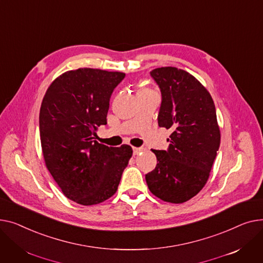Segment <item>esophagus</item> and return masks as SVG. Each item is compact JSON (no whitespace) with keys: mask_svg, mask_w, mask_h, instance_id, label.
Segmentation results:
<instances>
[{"mask_svg":"<svg viewBox=\"0 0 263 263\" xmlns=\"http://www.w3.org/2000/svg\"><path fill=\"white\" fill-rule=\"evenodd\" d=\"M143 151L142 147H134L133 152H134V155H138V154H140Z\"/></svg>","mask_w":263,"mask_h":263,"instance_id":"1","label":"esophagus"}]
</instances>
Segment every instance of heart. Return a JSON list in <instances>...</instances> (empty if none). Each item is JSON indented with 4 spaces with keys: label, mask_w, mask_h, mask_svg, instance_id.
Returning a JSON list of instances; mask_svg holds the SVG:
<instances>
[{
    "label": "heart",
    "mask_w": 263,
    "mask_h": 263,
    "mask_svg": "<svg viewBox=\"0 0 263 263\" xmlns=\"http://www.w3.org/2000/svg\"><path fill=\"white\" fill-rule=\"evenodd\" d=\"M141 91H147V90H146V89H143V90H141Z\"/></svg>",
    "instance_id": "obj_1"
}]
</instances>
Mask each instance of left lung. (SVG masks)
Here are the masks:
<instances>
[{"mask_svg":"<svg viewBox=\"0 0 263 263\" xmlns=\"http://www.w3.org/2000/svg\"><path fill=\"white\" fill-rule=\"evenodd\" d=\"M151 75L162 96L158 125L172 134L167 151L153 149L157 165L145 180L158 198L181 204L204 188L219 151L221 132L215 106L209 91L187 71L162 67Z\"/></svg>","mask_w":263,"mask_h":263,"instance_id":"1","label":"left lung"}]
</instances>
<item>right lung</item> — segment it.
<instances>
[{
    "mask_svg": "<svg viewBox=\"0 0 263 263\" xmlns=\"http://www.w3.org/2000/svg\"><path fill=\"white\" fill-rule=\"evenodd\" d=\"M124 76L101 69L70 70L56 77L43 97L39 129L46 168L65 196L80 205L111 197L133 156L129 145L111 147L96 140L98 127L107 123L112 91Z\"/></svg>",
    "mask_w": 263,
    "mask_h": 263,
    "instance_id": "1",
    "label": "right lung"
}]
</instances>
